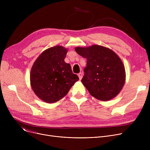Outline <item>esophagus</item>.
I'll return each instance as SVG.
<instances>
[{
	"mask_svg": "<svg viewBox=\"0 0 150 150\" xmlns=\"http://www.w3.org/2000/svg\"><path fill=\"white\" fill-rule=\"evenodd\" d=\"M78 77H79V78H80V80H81L82 79V78H83V73L80 72V74H78Z\"/></svg>",
	"mask_w": 150,
	"mask_h": 150,
	"instance_id": "obj_1",
	"label": "esophagus"
}]
</instances>
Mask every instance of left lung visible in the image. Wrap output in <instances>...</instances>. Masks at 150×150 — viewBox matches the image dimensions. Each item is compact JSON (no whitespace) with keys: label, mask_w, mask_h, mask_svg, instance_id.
<instances>
[{"label":"left lung","mask_w":150,"mask_h":150,"mask_svg":"<svg viewBox=\"0 0 150 150\" xmlns=\"http://www.w3.org/2000/svg\"><path fill=\"white\" fill-rule=\"evenodd\" d=\"M75 50L87 59L81 82L91 95L101 101L116 97L126 78L125 67L119 56L112 50L98 45L76 47Z\"/></svg>","instance_id":"8db88e82"}]
</instances>
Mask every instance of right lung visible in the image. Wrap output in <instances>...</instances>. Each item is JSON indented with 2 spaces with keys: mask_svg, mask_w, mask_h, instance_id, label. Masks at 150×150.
<instances>
[{
  "mask_svg": "<svg viewBox=\"0 0 150 150\" xmlns=\"http://www.w3.org/2000/svg\"><path fill=\"white\" fill-rule=\"evenodd\" d=\"M68 50L57 45L44 50L36 59L30 72V84L36 95L46 103L62 98L79 78L65 62Z\"/></svg>",
  "mask_w": 150,
  "mask_h": 150,
  "instance_id": "right-lung-1",
  "label": "right lung"
}]
</instances>
